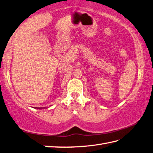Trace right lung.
I'll use <instances>...</instances> for the list:
<instances>
[{"mask_svg":"<svg viewBox=\"0 0 153 153\" xmlns=\"http://www.w3.org/2000/svg\"><path fill=\"white\" fill-rule=\"evenodd\" d=\"M34 107V108H35V109H45V108H46V107Z\"/></svg>","mask_w":153,"mask_h":153,"instance_id":"obj_1","label":"right lung"}]
</instances>
